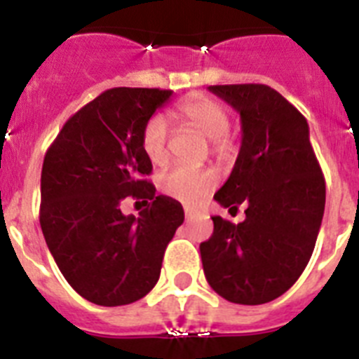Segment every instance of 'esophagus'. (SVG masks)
Here are the masks:
<instances>
[{"instance_id": "1", "label": "esophagus", "mask_w": 359, "mask_h": 359, "mask_svg": "<svg viewBox=\"0 0 359 359\" xmlns=\"http://www.w3.org/2000/svg\"><path fill=\"white\" fill-rule=\"evenodd\" d=\"M199 215L198 210H192V208H185V219L187 221H192V219H196Z\"/></svg>"}]
</instances>
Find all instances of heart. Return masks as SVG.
<instances>
[{
	"label": "heart",
	"instance_id": "heart-1",
	"mask_svg": "<svg viewBox=\"0 0 359 359\" xmlns=\"http://www.w3.org/2000/svg\"><path fill=\"white\" fill-rule=\"evenodd\" d=\"M176 116L185 123L198 129L201 135L210 138L215 156L223 158L231 152V138L228 136L230 115L223 104L212 98L194 95L176 106ZM142 149L145 156L154 165H161L169 158V126L167 120L154 115L145 122L142 129ZM161 190L189 205H196L208 196L217 185V172L212 169H194V167H176L161 177Z\"/></svg>",
	"mask_w": 359,
	"mask_h": 359
}]
</instances>
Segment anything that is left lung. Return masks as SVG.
Returning <instances> with one entry per match:
<instances>
[{
	"label": "left lung",
	"instance_id": "left-lung-1",
	"mask_svg": "<svg viewBox=\"0 0 359 359\" xmlns=\"http://www.w3.org/2000/svg\"><path fill=\"white\" fill-rule=\"evenodd\" d=\"M236 107L243 142L217 194L224 208L244 205L246 219L212 217L214 233L199 244L203 271L228 302L259 306L286 293L315 250L325 180L304 115L266 84L208 86Z\"/></svg>",
	"mask_w": 359,
	"mask_h": 359
}]
</instances>
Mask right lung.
<instances>
[{
  "label": "right lung",
  "mask_w": 359,
  "mask_h": 359,
  "mask_svg": "<svg viewBox=\"0 0 359 359\" xmlns=\"http://www.w3.org/2000/svg\"><path fill=\"white\" fill-rule=\"evenodd\" d=\"M172 95L160 88H113L69 116L46 151L39 221L69 286L97 306L144 298L156 286L167 244L185 214L156 196L142 129ZM146 199L138 218L119 203Z\"/></svg>",
  "instance_id": "add662e5"
}]
</instances>
